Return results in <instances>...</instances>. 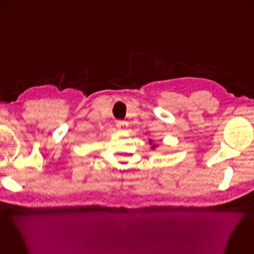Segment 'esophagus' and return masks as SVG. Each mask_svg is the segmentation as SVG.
Returning a JSON list of instances; mask_svg holds the SVG:
<instances>
[{
  "label": "esophagus",
  "instance_id": "esophagus-1",
  "mask_svg": "<svg viewBox=\"0 0 254 254\" xmlns=\"http://www.w3.org/2000/svg\"><path fill=\"white\" fill-rule=\"evenodd\" d=\"M116 127L119 129H126L127 127V122L122 121V120H118V121H116Z\"/></svg>",
  "mask_w": 254,
  "mask_h": 254
}]
</instances>
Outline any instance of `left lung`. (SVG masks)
Listing matches in <instances>:
<instances>
[{"mask_svg": "<svg viewBox=\"0 0 254 254\" xmlns=\"http://www.w3.org/2000/svg\"><path fill=\"white\" fill-rule=\"evenodd\" d=\"M149 143H151V144H152V143H153V141H152V140H149ZM156 146H157V145H156V144H153V145H152V148H153V149H154V148H156Z\"/></svg>", "mask_w": 254, "mask_h": 254, "instance_id": "left-lung-1", "label": "left lung"}]
</instances>
